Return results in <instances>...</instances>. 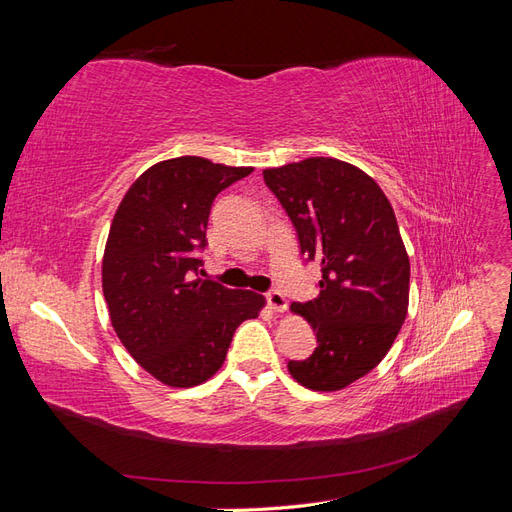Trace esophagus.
Wrapping results in <instances>:
<instances>
[{
  "mask_svg": "<svg viewBox=\"0 0 512 512\" xmlns=\"http://www.w3.org/2000/svg\"><path fill=\"white\" fill-rule=\"evenodd\" d=\"M267 303H269V307L273 309V312H280V314L286 312V307H288L286 297H284L280 290H269L267 292Z\"/></svg>",
  "mask_w": 512,
  "mask_h": 512,
  "instance_id": "34e87169",
  "label": "esophagus"
}]
</instances>
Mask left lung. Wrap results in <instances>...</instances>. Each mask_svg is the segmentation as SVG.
<instances>
[{
    "mask_svg": "<svg viewBox=\"0 0 512 512\" xmlns=\"http://www.w3.org/2000/svg\"><path fill=\"white\" fill-rule=\"evenodd\" d=\"M262 175L297 228L301 254L322 271L318 297L290 305L318 346L288 371L305 389L342 391L384 359L408 314L410 258L395 211L374 179L335 158Z\"/></svg>",
    "mask_w": 512,
    "mask_h": 512,
    "instance_id": "obj_1",
    "label": "left lung"
}]
</instances>
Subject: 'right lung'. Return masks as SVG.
<instances>
[{"instance_id":"1","label":"right lung","mask_w":512,"mask_h":512,"mask_svg":"<svg viewBox=\"0 0 512 512\" xmlns=\"http://www.w3.org/2000/svg\"><path fill=\"white\" fill-rule=\"evenodd\" d=\"M250 166L183 156L153 164L123 196L102 258V290L121 344L175 389L203 384L226 359L237 327L265 297L198 277L215 196Z\"/></svg>"}]
</instances>
